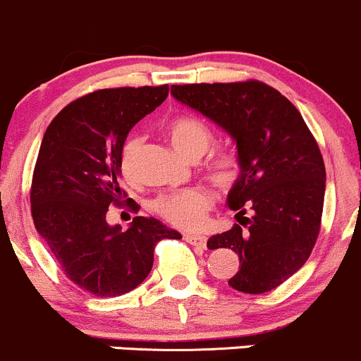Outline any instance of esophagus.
Instances as JSON below:
<instances>
[{"label":"esophagus","instance_id":"1","mask_svg":"<svg viewBox=\"0 0 361 361\" xmlns=\"http://www.w3.org/2000/svg\"><path fill=\"white\" fill-rule=\"evenodd\" d=\"M185 240H187L190 245H193V247L205 248V236H202V235H185Z\"/></svg>","mask_w":361,"mask_h":361}]
</instances>
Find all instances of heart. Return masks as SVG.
Returning a JSON list of instances; mask_svg holds the SVG:
<instances>
[{
  "instance_id": "b5f03b06",
  "label": "heart",
  "mask_w": 361,
  "mask_h": 361,
  "mask_svg": "<svg viewBox=\"0 0 361 361\" xmlns=\"http://www.w3.org/2000/svg\"><path fill=\"white\" fill-rule=\"evenodd\" d=\"M169 142L188 161H199L209 152L214 144V135L204 121L192 116L174 118L166 126ZM142 149V140L132 137L121 149L120 168L123 176L132 180L135 176L137 156ZM240 157L233 149H221L205 162V174L219 188H229L240 176ZM211 195L205 188L193 187L180 192L164 193L152 202V209L169 224L183 229L200 228L205 214L211 209Z\"/></svg>"
}]
</instances>
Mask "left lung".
Instances as JSON below:
<instances>
[{
  "label": "left lung",
  "mask_w": 361,
  "mask_h": 361,
  "mask_svg": "<svg viewBox=\"0 0 361 361\" xmlns=\"http://www.w3.org/2000/svg\"><path fill=\"white\" fill-rule=\"evenodd\" d=\"M171 96L223 128L238 150L228 205L242 226L212 235L207 248L238 253L233 290H274L307 262L319 236L326 168L314 135L300 111L262 82L173 85Z\"/></svg>",
  "instance_id": "1"
}]
</instances>
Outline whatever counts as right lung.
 Masks as SVG:
<instances>
[{
	"instance_id": "right-lung-1",
	"label": "right lung",
	"mask_w": 361,
	"mask_h": 361,
	"mask_svg": "<svg viewBox=\"0 0 361 361\" xmlns=\"http://www.w3.org/2000/svg\"><path fill=\"white\" fill-rule=\"evenodd\" d=\"M168 85L87 94L47 126L35 162L30 205L35 229L65 274L96 296H120L149 276L154 247L181 235L138 216L123 231L106 221L120 188L121 149L130 130L168 97ZM135 209V202H130Z\"/></svg>"
}]
</instances>
